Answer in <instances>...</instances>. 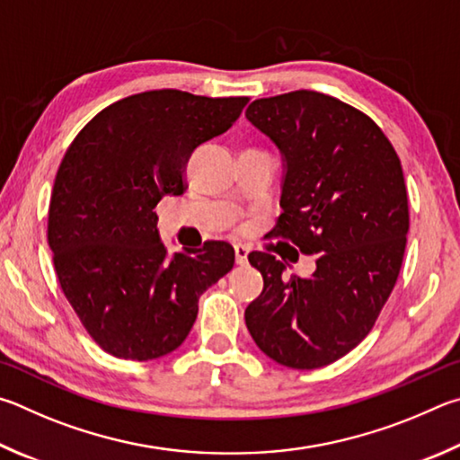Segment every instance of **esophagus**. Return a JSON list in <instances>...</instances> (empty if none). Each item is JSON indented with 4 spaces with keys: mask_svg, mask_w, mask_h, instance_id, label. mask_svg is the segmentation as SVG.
Instances as JSON below:
<instances>
[{
    "mask_svg": "<svg viewBox=\"0 0 460 460\" xmlns=\"http://www.w3.org/2000/svg\"><path fill=\"white\" fill-rule=\"evenodd\" d=\"M248 248L246 246H243V244H236L234 246V254H236V262L238 264H246L248 262Z\"/></svg>",
    "mask_w": 460,
    "mask_h": 460,
    "instance_id": "obj_1",
    "label": "esophagus"
}]
</instances>
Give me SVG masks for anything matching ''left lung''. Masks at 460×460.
<instances>
[{"instance_id": "obj_1", "label": "left lung", "mask_w": 460, "mask_h": 460, "mask_svg": "<svg viewBox=\"0 0 460 460\" xmlns=\"http://www.w3.org/2000/svg\"><path fill=\"white\" fill-rule=\"evenodd\" d=\"M246 119L283 157L272 234L319 254L309 279L251 252L264 288L244 311L261 351L293 369L333 364L364 340L404 259L408 196L392 143L364 112L333 96L295 91L259 99Z\"/></svg>"}]
</instances>
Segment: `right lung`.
Listing matches in <instances>:
<instances>
[{
  "label": "right lung",
  "mask_w": 460,
  "mask_h": 460,
  "mask_svg": "<svg viewBox=\"0 0 460 460\" xmlns=\"http://www.w3.org/2000/svg\"><path fill=\"white\" fill-rule=\"evenodd\" d=\"M246 102L173 88L127 96L101 111L64 155L48 244L68 303L111 356L147 361L175 351L199 295L234 267L228 243L169 252L153 209L181 196L191 153L228 131Z\"/></svg>",
  "instance_id": "obj_1"
}]
</instances>
